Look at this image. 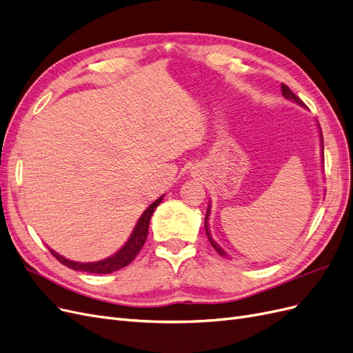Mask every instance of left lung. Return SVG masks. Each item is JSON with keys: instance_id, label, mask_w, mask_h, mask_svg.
Returning a JSON list of instances; mask_svg holds the SVG:
<instances>
[{"instance_id": "obj_1", "label": "left lung", "mask_w": 353, "mask_h": 353, "mask_svg": "<svg viewBox=\"0 0 353 353\" xmlns=\"http://www.w3.org/2000/svg\"><path fill=\"white\" fill-rule=\"evenodd\" d=\"M281 92H283V97L284 98H288V99H292V101H294L296 102V104H299V105H302V107H305V104L302 102V99L299 98V97H296L294 95L292 90H290V88L288 86V85H284V83H281ZM320 136H321V148H323V151H324V145H323V133H320ZM324 157V155H323ZM208 217H210V208L207 210V215H205V230H207V236H208V241H210V243L212 245V248L215 249V251H217L220 255H223V256H225L227 254L223 251V249L220 248V245L219 243H215L214 242V239L211 237V234H210V230H208Z\"/></svg>"}]
</instances>
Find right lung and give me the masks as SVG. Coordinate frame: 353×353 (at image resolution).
I'll return each mask as SVG.
<instances>
[{
    "label": "right lung",
    "mask_w": 353,
    "mask_h": 353,
    "mask_svg": "<svg viewBox=\"0 0 353 353\" xmlns=\"http://www.w3.org/2000/svg\"><path fill=\"white\" fill-rule=\"evenodd\" d=\"M164 195L158 198L155 202H152L150 207L145 210V212L141 215V219L138 220V224H136L132 236L129 237V241L126 242L119 252H116L112 256H108L102 261H98V263H76V261H70L61 255L57 254L52 249H50V252L60 261V263L65 267H69L74 271H86V272H92V274H110L112 271H117L123 267L129 265L132 261L136 258V255L139 254L142 249L146 236H148V229H150V221L155 208L160 205V202L163 201Z\"/></svg>",
    "instance_id": "obj_1"
}]
</instances>
